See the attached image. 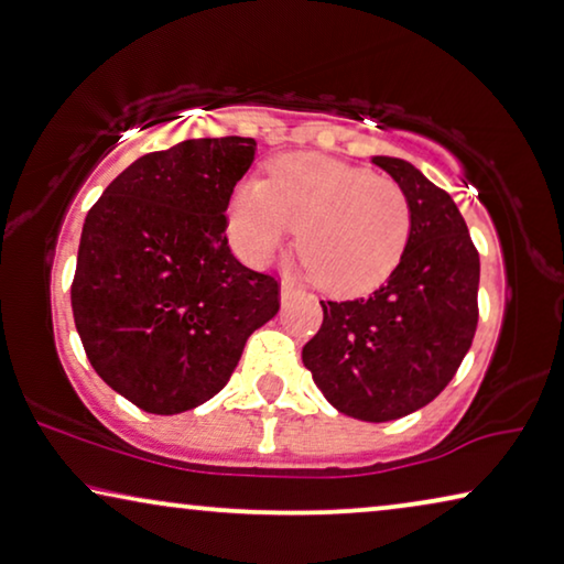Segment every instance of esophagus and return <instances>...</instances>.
Listing matches in <instances>:
<instances>
[{"label": "esophagus", "mask_w": 564, "mask_h": 564, "mask_svg": "<svg viewBox=\"0 0 564 564\" xmlns=\"http://www.w3.org/2000/svg\"><path fill=\"white\" fill-rule=\"evenodd\" d=\"M295 292H297V288H295V284H292V282L284 280V282L280 284V300H282V302H288L292 295H295Z\"/></svg>", "instance_id": "34e87169"}]
</instances>
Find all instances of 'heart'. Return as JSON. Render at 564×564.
Wrapping results in <instances>:
<instances>
[{
	"label": "heart",
	"instance_id": "b5f03b06",
	"mask_svg": "<svg viewBox=\"0 0 564 564\" xmlns=\"http://www.w3.org/2000/svg\"><path fill=\"white\" fill-rule=\"evenodd\" d=\"M231 239L249 264H267L292 236L307 269L333 295H361L387 280L410 236L402 187L369 170L323 158L284 154L269 181H243L228 206Z\"/></svg>",
	"mask_w": 564,
	"mask_h": 564
}]
</instances>
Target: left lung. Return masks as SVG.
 Returning <instances> with one entry per match:
<instances>
[{"mask_svg": "<svg viewBox=\"0 0 564 564\" xmlns=\"http://www.w3.org/2000/svg\"><path fill=\"white\" fill-rule=\"evenodd\" d=\"M410 200V236L383 288L321 302L302 364L338 412L389 422L422 410L468 354L478 325L480 259L455 200L412 162L373 154Z\"/></svg>", "mask_w": 564, "mask_h": 564, "instance_id": "1", "label": "left lung"}]
</instances>
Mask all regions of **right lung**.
<instances>
[{
	"label": "right lung",
	"instance_id": "add662e5",
	"mask_svg": "<svg viewBox=\"0 0 564 564\" xmlns=\"http://www.w3.org/2000/svg\"><path fill=\"white\" fill-rule=\"evenodd\" d=\"M254 152L251 137L177 142L134 160L88 210L73 321L96 373L144 412L216 397L280 310L276 282L226 239L228 200Z\"/></svg>",
	"mask_w": 564,
	"mask_h": 564
}]
</instances>
